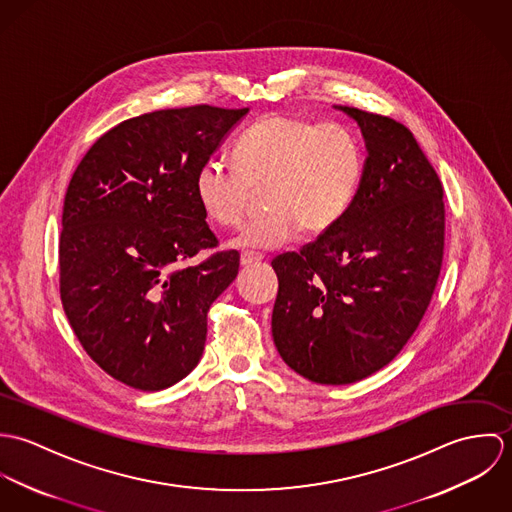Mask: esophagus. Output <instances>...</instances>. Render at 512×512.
<instances>
[{"label": "esophagus", "mask_w": 512, "mask_h": 512, "mask_svg": "<svg viewBox=\"0 0 512 512\" xmlns=\"http://www.w3.org/2000/svg\"><path fill=\"white\" fill-rule=\"evenodd\" d=\"M262 260V254H254V252H242L240 254V264L242 266H250V264H256Z\"/></svg>", "instance_id": "obj_1"}]
</instances>
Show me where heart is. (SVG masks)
I'll return each instance as SVG.
<instances>
[{
	"label": "heart",
	"instance_id": "1",
	"mask_svg": "<svg viewBox=\"0 0 512 512\" xmlns=\"http://www.w3.org/2000/svg\"><path fill=\"white\" fill-rule=\"evenodd\" d=\"M234 165L207 161L195 177V195L205 217L224 228L246 219L254 191H264L270 209L244 226L240 248H280L303 230L321 236L351 209L363 155L353 132L341 124H317L288 114L256 120L234 144Z\"/></svg>",
	"mask_w": 512,
	"mask_h": 512
}]
</instances>
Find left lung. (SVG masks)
Masks as SVG:
<instances>
[{
	"mask_svg": "<svg viewBox=\"0 0 512 512\" xmlns=\"http://www.w3.org/2000/svg\"><path fill=\"white\" fill-rule=\"evenodd\" d=\"M365 138L357 197L343 220L272 260V337L317 384H351L388 365L418 329L438 284L445 209L436 169L400 122L351 106Z\"/></svg>",
	"mask_w": 512,
	"mask_h": 512,
	"instance_id": "left-lung-1",
	"label": "left lung"
}]
</instances>
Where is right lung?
I'll list each match as a JSON object with an SVG mask.
<instances>
[{"label":"right lung","mask_w":512,"mask_h":512,"mask_svg":"<svg viewBox=\"0 0 512 512\" xmlns=\"http://www.w3.org/2000/svg\"><path fill=\"white\" fill-rule=\"evenodd\" d=\"M246 114L199 104L130 118L73 173L61 301L88 357L132 388H169L199 365L209 307L238 274L236 250L181 264L219 244L195 177Z\"/></svg>","instance_id":"right-lung-1"}]
</instances>
